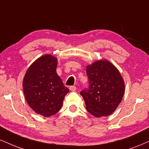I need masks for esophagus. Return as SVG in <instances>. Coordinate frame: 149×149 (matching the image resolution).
I'll use <instances>...</instances> for the list:
<instances>
[{
    "instance_id": "1",
    "label": "esophagus",
    "mask_w": 149,
    "mask_h": 149,
    "mask_svg": "<svg viewBox=\"0 0 149 149\" xmlns=\"http://www.w3.org/2000/svg\"><path fill=\"white\" fill-rule=\"evenodd\" d=\"M70 90L71 91H75L77 90V88H76V86H70Z\"/></svg>"
}]
</instances>
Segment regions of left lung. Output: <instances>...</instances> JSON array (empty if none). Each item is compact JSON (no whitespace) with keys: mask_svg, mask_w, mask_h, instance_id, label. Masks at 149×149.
Returning a JSON list of instances; mask_svg holds the SVG:
<instances>
[{"mask_svg":"<svg viewBox=\"0 0 149 149\" xmlns=\"http://www.w3.org/2000/svg\"><path fill=\"white\" fill-rule=\"evenodd\" d=\"M89 86L81 91L86 110L96 117L108 116L116 110L124 93V80L111 63L95 61L86 68Z\"/></svg>","mask_w":149,"mask_h":149,"instance_id":"left-lung-1","label":"left lung"}]
</instances>
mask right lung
Here are the masks:
<instances>
[{
  "mask_svg": "<svg viewBox=\"0 0 149 149\" xmlns=\"http://www.w3.org/2000/svg\"><path fill=\"white\" fill-rule=\"evenodd\" d=\"M56 57L43 55L30 65L23 79L24 95L29 106L44 117L58 113L69 93L56 73Z\"/></svg>",
  "mask_w": 149,
  "mask_h": 149,
  "instance_id": "add662e5",
  "label": "right lung"
}]
</instances>
